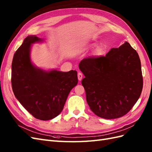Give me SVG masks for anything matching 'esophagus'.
<instances>
[{"label":"esophagus","instance_id":"esophagus-1","mask_svg":"<svg viewBox=\"0 0 152 152\" xmlns=\"http://www.w3.org/2000/svg\"><path fill=\"white\" fill-rule=\"evenodd\" d=\"M82 77H83V74L81 72H78V74H77V78H78V80L81 81L82 80Z\"/></svg>","mask_w":152,"mask_h":152}]
</instances>
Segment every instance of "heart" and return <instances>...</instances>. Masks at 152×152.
<instances>
[{"label": "heart", "mask_w": 152, "mask_h": 152, "mask_svg": "<svg viewBox=\"0 0 152 152\" xmlns=\"http://www.w3.org/2000/svg\"><path fill=\"white\" fill-rule=\"evenodd\" d=\"M97 45V43H90L86 46V49H91L95 46L92 51V56L94 58H100L105 55L107 51V46L105 45Z\"/></svg>", "instance_id": "b5f03b06"}]
</instances>
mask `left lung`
I'll use <instances>...</instances> for the list:
<instances>
[{"label":"left lung","instance_id":"8db88e82","mask_svg":"<svg viewBox=\"0 0 152 152\" xmlns=\"http://www.w3.org/2000/svg\"><path fill=\"white\" fill-rule=\"evenodd\" d=\"M79 67L88 104L102 118L115 119L127 114L142 89L141 61L137 51L125 41L100 58L81 60Z\"/></svg>","mask_w":152,"mask_h":152}]
</instances>
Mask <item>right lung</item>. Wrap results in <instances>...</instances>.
Segmentation results:
<instances>
[{
	"label": "right lung",
	"instance_id": "right-lung-1",
	"mask_svg": "<svg viewBox=\"0 0 152 152\" xmlns=\"http://www.w3.org/2000/svg\"><path fill=\"white\" fill-rule=\"evenodd\" d=\"M44 39L26 37L14 55L11 66L12 88L16 98L36 118L48 120L62 112L70 91L77 84V72L46 71L30 58L32 45Z\"/></svg>",
	"mask_w": 152,
	"mask_h": 152
}]
</instances>
